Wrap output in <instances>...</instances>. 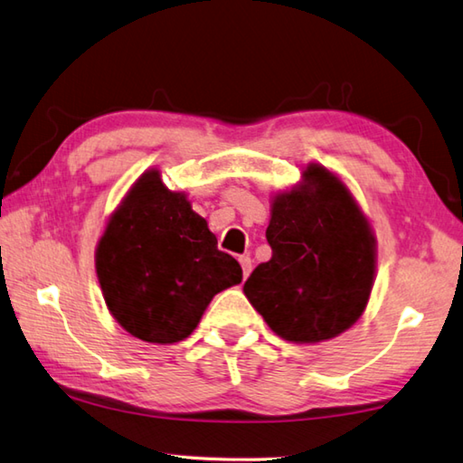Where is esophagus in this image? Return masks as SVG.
Here are the masks:
<instances>
[{
	"instance_id": "34e87169",
	"label": "esophagus",
	"mask_w": 463,
	"mask_h": 463,
	"mask_svg": "<svg viewBox=\"0 0 463 463\" xmlns=\"http://www.w3.org/2000/svg\"><path fill=\"white\" fill-rule=\"evenodd\" d=\"M239 263H241V267H242V277H249V273H250V269H253V260H250V257L249 255H242V257H239Z\"/></svg>"
}]
</instances>
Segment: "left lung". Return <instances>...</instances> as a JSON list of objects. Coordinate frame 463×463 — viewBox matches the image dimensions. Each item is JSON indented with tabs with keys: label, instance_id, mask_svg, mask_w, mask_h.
I'll list each match as a JSON object with an SVG mask.
<instances>
[{
	"label": "left lung",
	"instance_id": "1",
	"mask_svg": "<svg viewBox=\"0 0 463 463\" xmlns=\"http://www.w3.org/2000/svg\"><path fill=\"white\" fill-rule=\"evenodd\" d=\"M306 184L275 196L267 242L245 296L289 342H322L363 316L374 279V237L346 186L319 165Z\"/></svg>",
	"mask_w": 463,
	"mask_h": 463
}]
</instances>
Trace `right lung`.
<instances>
[{
	"mask_svg": "<svg viewBox=\"0 0 463 463\" xmlns=\"http://www.w3.org/2000/svg\"><path fill=\"white\" fill-rule=\"evenodd\" d=\"M186 196L147 172L117 208L97 247V275L113 317L139 340L174 344L194 332L218 291L241 283Z\"/></svg>",
	"mask_w": 463,
	"mask_h": 463,
	"instance_id": "obj_1",
	"label": "right lung"
}]
</instances>
